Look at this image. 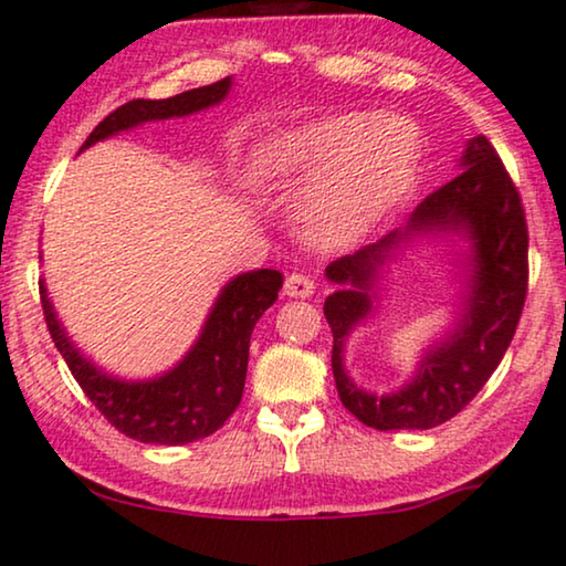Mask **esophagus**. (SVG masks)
I'll return each mask as SVG.
<instances>
[{"label":"esophagus","mask_w":566,"mask_h":566,"mask_svg":"<svg viewBox=\"0 0 566 566\" xmlns=\"http://www.w3.org/2000/svg\"><path fill=\"white\" fill-rule=\"evenodd\" d=\"M315 292V284L313 279L303 274V271H295V274H290L287 279H284V295L287 297H311Z\"/></svg>","instance_id":"obj_1"}]
</instances>
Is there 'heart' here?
<instances>
[{"label":"heart","instance_id":"1","mask_svg":"<svg viewBox=\"0 0 566 566\" xmlns=\"http://www.w3.org/2000/svg\"><path fill=\"white\" fill-rule=\"evenodd\" d=\"M419 137L409 120H367L346 113L279 134L255 155L266 191H318L303 209L307 238L338 248L357 243L406 199L417 180Z\"/></svg>","mask_w":566,"mask_h":566}]
</instances>
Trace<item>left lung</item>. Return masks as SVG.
Instances as JSON below:
<instances>
[{"label": "left lung", "instance_id": "8db88e82", "mask_svg": "<svg viewBox=\"0 0 566 566\" xmlns=\"http://www.w3.org/2000/svg\"><path fill=\"white\" fill-rule=\"evenodd\" d=\"M461 172L429 193L403 228L378 243L328 263L336 290L326 297L338 398L373 429H432L465 409L484 388L515 336L528 292V224L517 188L484 134L465 142ZM458 234L470 240L464 290L451 331L422 353L411 381L390 395L357 387L343 367L350 331L377 312L387 263L419 237Z\"/></svg>", "mask_w": 566, "mask_h": 566}]
</instances>
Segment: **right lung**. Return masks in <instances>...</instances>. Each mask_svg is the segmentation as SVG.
<instances>
[{
	"instance_id": "obj_1",
	"label": "right lung",
	"mask_w": 566,
	"mask_h": 566,
	"mask_svg": "<svg viewBox=\"0 0 566 566\" xmlns=\"http://www.w3.org/2000/svg\"><path fill=\"white\" fill-rule=\"evenodd\" d=\"M232 77H224L214 85L186 90L165 101H129L95 126L82 149L120 132L137 129L147 120L184 118L212 108L228 97ZM282 282L284 276L276 269L232 276L217 295L199 338L184 359L147 380L116 378L80 354L56 318L43 279L41 303L49 334L74 380L118 432L149 446H186L217 432L238 409L245 386L251 334L261 315L274 305Z\"/></svg>"
}]
</instances>
